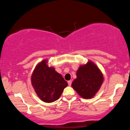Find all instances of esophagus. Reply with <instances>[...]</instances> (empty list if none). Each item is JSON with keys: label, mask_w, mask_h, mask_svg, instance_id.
I'll return each mask as SVG.
<instances>
[{"label": "esophagus", "mask_w": 130, "mask_h": 130, "mask_svg": "<svg viewBox=\"0 0 130 130\" xmlns=\"http://www.w3.org/2000/svg\"><path fill=\"white\" fill-rule=\"evenodd\" d=\"M68 85H69V86H70V85H71V84H72V81L71 80L68 81Z\"/></svg>", "instance_id": "34e87169"}]
</instances>
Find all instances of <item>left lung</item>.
Listing matches in <instances>:
<instances>
[{
    "instance_id": "left-lung-1",
    "label": "left lung",
    "mask_w": 130,
    "mask_h": 130,
    "mask_svg": "<svg viewBox=\"0 0 130 130\" xmlns=\"http://www.w3.org/2000/svg\"><path fill=\"white\" fill-rule=\"evenodd\" d=\"M76 75L77 78L72 83V87L81 97L87 99L94 96L104 80L100 70L91 61L81 65Z\"/></svg>"
}]
</instances>
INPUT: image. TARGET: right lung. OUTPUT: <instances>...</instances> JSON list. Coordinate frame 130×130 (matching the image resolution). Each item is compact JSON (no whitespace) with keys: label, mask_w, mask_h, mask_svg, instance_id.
Returning a JSON list of instances; mask_svg holds the SVG:
<instances>
[{"label":"right lung","mask_w":130,"mask_h":130,"mask_svg":"<svg viewBox=\"0 0 130 130\" xmlns=\"http://www.w3.org/2000/svg\"><path fill=\"white\" fill-rule=\"evenodd\" d=\"M31 84L39 99L46 103L58 100L68 83L61 74L49 67L47 60H44L35 68L31 77Z\"/></svg>","instance_id":"right-lung-1"}]
</instances>
